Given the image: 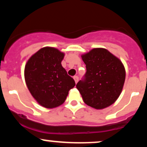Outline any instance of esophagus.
<instances>
[{
  "label": "esophagus",
  "mask_w": 147,
  "mask_h": 147,
  "mask_svg": "<svg viewBox=\"0 0 147 147\" xmlns=\"http://www.w3.org/2000/svg\"><path fill=\"white\" fill-rule=\"evenodd\" d=\"M73 78H74V80H75V83L77 84V82H78V81H79V77H77V76H75V77H74Z\"/></svg>",
  "instance_id": "obj_1"
}]
</instances>
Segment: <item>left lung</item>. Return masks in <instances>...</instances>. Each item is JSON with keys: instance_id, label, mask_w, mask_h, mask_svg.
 Segmentation results:
<instances>
[{"instance_id": "obj_1", "label": "left lung", "mask_w": 147, "mask_h": 147, "mask_svg": "<svg viewBox=\"0 0 147 147\" xmlns=\"http://www.w3.org/2000/svg\"><path fill=\"white\" fill-rule=\"evenodd\" d=\"M86 73L77 88L84 103L95 109L112 105L120 95L126 71L120 60L105 48H93L82 55Z\"/></svg>"}]
</instances>
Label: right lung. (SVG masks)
Masks as SVG:
<instances>
[{
    "label": "right lung",
    "instance_id": "1",
    "mask_svg": "<svg viewBox=\"0 0 147 147\" xmlns=\"http://www.w3.org/2000/svg\"><path fill=\"white\" fill-rule=\"evenodd\" d=\"M64 55L58 49L44 47L25 64L24 76L28 90L38 104L47 109L61 105L75 86L61 65Z\"/></svg>",
    "mask_w": 147,
    "mask_h": 147
}]
</instances>
